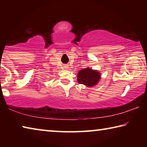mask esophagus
<instances>
[{
	"instance_id": "esophagus-1",
	"label": "esophagus",
	"mask_w": 147,
	"mask_h": 147,
	"mask_svg": "<svg viewBox=\"0 0 147 147\" xmlns=\"http://www.w3.org/2000/svg\"><path fill=\"white\" fill-rule=\"evenodd\" d=\"M65 69H67V66H65Z\"/></svg>"
}]
</instances>
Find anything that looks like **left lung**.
Masks as SVG:
<instances>
[{"mask_svg": "<svg viewBox=\"0 0 147 147\" xmlns=\"http://www.w3.org/2000/svg\"><path fill=\"white\" fill-rule=\"evenodd\" d=\"M100 79V74L98 71L90 68H85L78 73L77 80L79 84L88 87H93L97 84Z\"/></svg>", "mask_w": 147, "mask_h": 147, "instance_id": "8db88e82", "label": "left lung"}]
</instances>
